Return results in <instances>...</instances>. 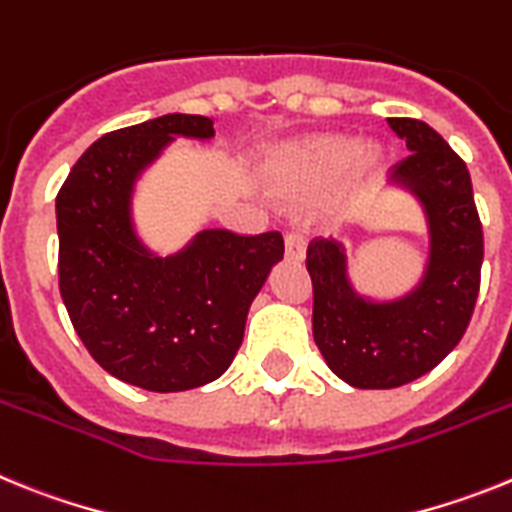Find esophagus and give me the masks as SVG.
<instances>
[{
    "label": "esophagus",
    "mask_w": 512,
    "mask_h": 512,
    "mask_svg": "<svg viewBox=\"0 0 512 512\" xmlns=\"http://www.w3.org/2000/svg\"><path fill=\"white\" fill-rule=\"evenodd\" d=\"M284 256H287L289 261L305 259V243H302V238L297 233H289L287 238H284Z\"/></svg>",
    "instance_id": "esophagus-1"
}]
</instances>
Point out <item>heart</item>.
Returning a JSON list of instances; mask_svg holds the SVG:
<instances>
[{"instance_id": "1", "label": "heart", "mask_w": 512, "mask_h": 512, "mask_svg": "<svg viewBox=\"0 0 512 512\" xmlns=\"http://www.w3.org/2000/svg\"><path fill=\"white\" fill-rule=\"evenodd\" d=\"M384 158L379 143L356 146L346 135H315L287 148L266 176L289 200H312L338 182V202H346L356 189L377 179Z\"/></svg>"}]
</instances>
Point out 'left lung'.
Masks as SVG:
<instances>
[{"label": "left lung", "instance_id": "8db88e82", "mask_svg": "<svg viewBox=\"0 0 512 512\" xmlns=\"http://www.w3.org/2000/svg\"><path fill=\"white\" fill-rule=\"evenodd\" d=\"M410 156L390 189L420 205L428 256L418 282L395 297L356 289L343 241L307 248L312 338L330 372L356 390H392L423 377L454 351L472 318L485 241L467 164L420 120L387 117Z\"/></svg>", "mask_w": 512, "mask_h": 512}]
</instances>
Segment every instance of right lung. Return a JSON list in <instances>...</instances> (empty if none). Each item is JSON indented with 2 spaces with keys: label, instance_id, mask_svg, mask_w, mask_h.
Listing matches in <instances>:
<instances>
[{
  "label": "right lung",
  "instance_id": "right-lung-1",
  "mask_svg": "<svg viewBox=\"0 0 512 512\" xmlns=\"http://www.w3.org/2000/svg\"><path fill=\"white\" fill-rule=\"evenodd\" d=\"M212 135L210 117L182 112L107 133L56 197L63 305L92 359L140 390L184 392L225 374L248 307L282 261L279 233L200 230L166 256L140 238V176L176 138Z\"/></svg>",
  "mask_w": 512,
  "mask_h": 512
}]
</instances>
